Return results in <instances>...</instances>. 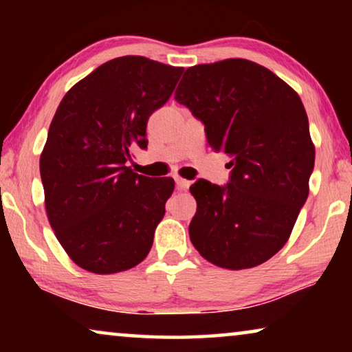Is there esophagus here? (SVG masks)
Listing matches in <instances>:
<instances>
[{
  "label": "esophagus",
  "instance_id": "esophagus-1",
  "mask_svg": "<svg viewBox=\"0 0 352 352\" xmlns=\"http://www.w3.org/2000/svg\"><path fill=\"white\" fill-rule=\"evenodd\" d=\"M175 181H176V187H177V190H187V189H189L190 181L182 179V177H175Z\"/></svg>",
  "mask_w": 352,
  "mask_h": 352
}]
</instances>
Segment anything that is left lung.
<instances>
[{"label": "left lung", "mask_w": 352, "mask_h": 352, "mask_svg": "<svg viewBox=\"0 0 352 352\" xmlns=\"http://www.w3.org/2000/svg\"><path fill=\"white\" fill-rule=\"evenodd\" d=\"M175 99L230 158L228 184L190 186L192 245L219 267L259 266L287 243L309 194L316 148L300 96L266 67L228 59L187 69Z\"/></svg>", "instance_id": "obj_1"}]
</instances>
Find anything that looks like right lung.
<instances>
[{
  "instance_id": "add662e5",
  "label": "right lung",
  "mask_w": 352,
  "mask_h": 352,
  "mask_svg": "<svg viewBox=\"0 0 352 352\" xmlns=\"http://www.w3.org/2000/svg\"><path fill=\"white\" fill-rule=\"evenodd\" d=\"M182 67L124 56L98 67L60 100L40 158L47 219L75 264L94 274L131 269L151 252L175 189L126 163L147 148L148 117Z\"/></svg>"
}]
</instances>
